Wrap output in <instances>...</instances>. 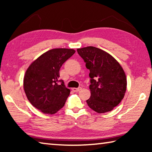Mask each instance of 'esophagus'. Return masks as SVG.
<instances>
[{"instance_id": "1", "label": "esophagus", "mask_w": 152, "mask_h": 152, "mask_svg": "<svg viewBox=\"0 0 152 152\" xmlns=\"http://www.w3.org/2000/svg\"><path fill=\"white\" fill-rule=\"evenodd\" d=\"M81 90H82L81 87H79V88H72V91L74 92H78L80 91H81Z\"/></svg>"}]
</instances>
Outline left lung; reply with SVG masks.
I'll list each match as a JSON object with an SVG mask.
<instances>
[{
    "instance_id": "8db88e82",
    "label": "left lung",
    "mask_w": 152,
    "mask_h": 152,
    "mask_svg": "<svg viewBox=\"0 0 152 152\" xmlns=\"http://www.w3.org/2000/svg\"><path fill=\"white\" fill-rule=\"evenodd\" d=\"M77 51L90 70L88 107L99 113L110 111L125 96L127 78L124 70L111 55L101 49L88 46Z\"/></svg>"
}]
</instances>
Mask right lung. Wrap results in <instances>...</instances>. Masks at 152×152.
<instances>
[{
    "label": "right lung",
    "mask_w": 152,
    "mask_h": 152,
    "mask_svg": "<svg viewBox=\"0 0 152 152\" xmlns=\"http://www.w3.org/2000/svg\"><path fill=\"white\" fill-rule=\"evenodd\" d=\"M75 52L73 49H52L33 61L25 72L23 87L27 99L45 114L57 113L70 95V90L59 80L60 69Z\"/></svg>",
    "instance_id": "obj_1"
}]
</instances>
